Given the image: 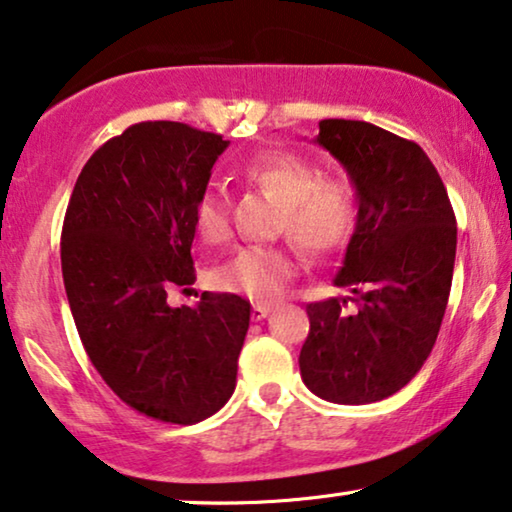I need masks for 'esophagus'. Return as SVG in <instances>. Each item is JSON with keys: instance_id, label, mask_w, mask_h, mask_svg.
Masks as SVG:
<instances>
[{"instance_id": "1", "label": "esophagus", "mask_w": 512, "mask_h": 512, "mask_svg": "<svg viewBox=\"0 0 512 512\" xmlns=\"http://www.w3.org/2000/svg\"><path fill=\"white\" fill-rule=\"evenodd\" d=\"M269 313H271V306H269V304H260V302L252 304V318H255V320L267 318Z\"/></svg>"}]
</instances>
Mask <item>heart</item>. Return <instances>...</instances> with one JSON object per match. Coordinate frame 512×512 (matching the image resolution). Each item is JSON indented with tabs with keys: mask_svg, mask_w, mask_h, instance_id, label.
Returning a JSON list of instances; mask_svg holds the SVG:
<instances>
[{
	"mask_svg": "<svg viewBox=\"0 0 512 512\" xmlns=\"http://www.w3.org/2000/svg\"><path fill=\"white\" fill-rule=\"evenodd\" d=\"M243 180L281 206L276 234L309 257L325 260L349 243L356 224V192L344 175L318 173L302 156L262 152L243 168ZM196 231L206 243H224L231 234L229 203L222 192L206 189L194 208ZM297 274L288 245H245L210 271L217 290L271 302L283 295Z\"/></svg>",
	"mask_w": 512,
	"mask_h": 512,
	"instance_id": "obj_1",
	"label": "heart"
}]
</instances>
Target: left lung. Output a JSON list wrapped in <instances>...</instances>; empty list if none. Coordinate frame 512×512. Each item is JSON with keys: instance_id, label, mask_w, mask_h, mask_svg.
Wrapping results in <instances>:
<instances>
[{"instance_id": "8db88e82", "label": "left lung", "mask_w": 512, "mask_h": 512, "mask_svg": "<svg viewBox=\"0 0 512 512\" xmlns=\"http://www.w3.org/2000/svg\"><path fill=\"white\" fill-rule=\"evenodd\" d=\"M318 145L342 161L358 196V222L339 288L306 306L299 353L304 384L339 405L384 400L431 356L456 257V217L438 170L417 142L367 121L323 119Z\"/></svg>"}]
</instances>
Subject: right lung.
Masks as SVG:
<instances>
[{"label": "right lung", "instance_id": "obj_1", "mask_svg": "<svg viewBox=\"0 0 512 512\" xmlns=\"http://www.w3.org/2000/svg\"><path fill=\"white\" fill-rule=\"evenodd\" d=\"M229 142L177 121H142L95 149L67 203L60 262L81 344L105 384L135 412L196 424L236 388L250 302L196 281L194 208Z\"/></svg>", "mask_w": 512, "mask_h": 512}]
</instances>
